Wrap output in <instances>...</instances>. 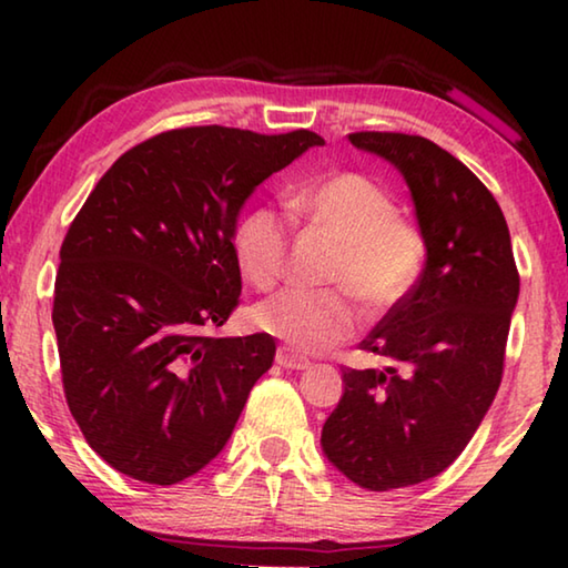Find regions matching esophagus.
Wrapping results in <instances>:
<instances>
[{
	"label": "esophagus",
	"mask_w": 568,
	"mask_h": 568,
	"mask_svg": "<svg viewBox=\"0 0 568 568\" xmlns=\"http://www.w3.org/2000/svg\"><path fill=\"white\" fill-rule=\"evenodd\" d=\"M275 363L283 365V368H287V371H305V368H311V361L301 358V355H295V353H291L287 348H277Z\"/></svg>",
	"instance_id": "1"
}]
</instances>
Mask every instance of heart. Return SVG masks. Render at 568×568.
Returning <instances> with one entry per match:
<instances>
[{
  "instance_id": "1",
  "label": "heart",
  "mask_w": 568,
  "mask_h": 568,
  "mask_svg": "<svg viewBox=\"0 0 568 568\" xmlns=\"http://www.w3.org/2000/svg\"><path fill=\"white\" fill-rule=\"evenodd\" d=\"M291 215L333 235L343 245L328 275L338 291H285L255 307V325L297 353H323L358 331L363 311L388 313L416 283L423 240L408 220L396 215L386 190L358 172H333L287 200ZM240 271L261 291L283 283L291 255V227L267 207L240 220L233 233Z\"/></svg>"
}]
</instances>
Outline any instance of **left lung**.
<instances>
[{"label":"left lung","mask_w":568,"mask_h":568,"mask_svg":"<svg viewBox=\"0 0 568 568\" xmlns=\"http://www.w3.org/2000/svg\"><path fill=\"white\" fill-rule=\"evenodd\" d=\"M408 182L426 267L361 341L383 368H343V398L321 444L368 491L446 470L491 408L504 376L518 271L506 217L488 187L436 142L403 132H353Z\"/></svg>","instance_id":"1"}]
</instances>
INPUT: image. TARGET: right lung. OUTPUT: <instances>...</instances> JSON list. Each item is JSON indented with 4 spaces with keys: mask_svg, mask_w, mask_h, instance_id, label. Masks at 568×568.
<instances>
[{
    "mask_svg": "<svg viewBox=\"0 0 568 568\" xmlns=\"http://www.w3.org/2000/svg\"><path fill=\"white\" fill-rule=\"evenodd\" d=\"M321 134L160 132L114 162L67 230L52 323L64 398L120 474L180 484L225 448L271 368L267 333L213 338L240 303L237 215Z\"/></svg>",
    "mask_w": 568,
    "mask_h": 568,
    "instance_id": "add662e5",
    "label": "right lung"
}]
</instances>
